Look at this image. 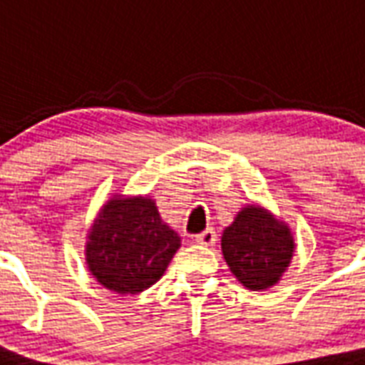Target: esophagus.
Returning <instances> with one entry per match:
<instances>
[{"label":"esophagus","mask_w":365,"mask_h":365,"mask_svg":"<svg viewBox=\"0 0 365 365\" xmlns=\"http://www.w3.org/2000/svg\"><path fill=\"white\" fill-rule=\"evenodd\" d=\"M215 239H217V235H215V231L212 230V227H208L206 231H202V233H198L196 237H194V241L198 245H214L215 243Z\"/></svg>","instance_id":"1"}]
</instances>
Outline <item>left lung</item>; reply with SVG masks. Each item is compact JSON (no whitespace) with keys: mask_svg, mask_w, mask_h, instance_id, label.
<instances>
[{"mask_svg":"<svg viewBox=\"0 0 365 365\" xmlns=\"http://www.w3.org/2000/svg\"><path fill=\"white\" fill-rule=\"evenodd\" d=\"M223 259L245 288L264 289L280 280L294 255L289 230L260 208H245L222 237Z\"/></svg>","mask_w":365,"mask_h":365,"instance_id":"1","label":"left lung"}]
</instances>
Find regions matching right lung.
<instances>
[{"mask_svg":"<svg viewBox=\"0 0 365 365\" xmlns=\"http://www.w3.org/2000/svg\"><path fill=\"white\" fill-rule=\"evenodd\" d=\"M179 247L180 237L150 198H118L106 204L93 225L87 264L105 288L138 294L163 276Z\"/></svg>","mask_w":365,"mask_h":365,"instance_id":"add662e5","label":"right lung"}]
</instances>
